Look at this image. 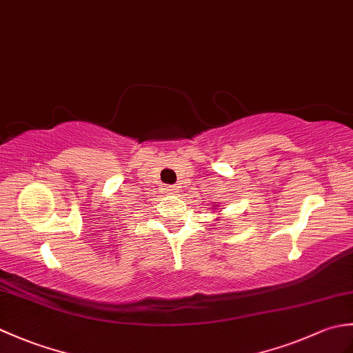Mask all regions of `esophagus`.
Here are the masks:
<instances>
[{
	"instance_id": "esophagus-1",
	"label": "esophagus",
	"mask_w": 353,
	"mask_h": 353,
	"mask_svg": "<svg viewBox=\"0 0 353 353\" xmlns=\"http://www.w3.org/2000/svg\"><path fill=\"white\" fill-rule=\"evenodd\" d=\"M165 191H167L168 194H174V192L179 191V186H176V185H167V186H165Z\"/></svg>"
}]
</instances>
